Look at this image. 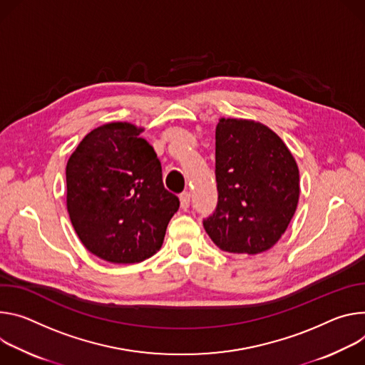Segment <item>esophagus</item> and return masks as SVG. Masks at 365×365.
<instances>
[{
    "label": "esophagus",
    "instance_id": "obj_1",
    "mask_svg": "<svg viewBox=\"0 0 365 365\" xmlns=\"http://www.w3.org/2000/svg\"><path fill=\"white\" fill-rule=\"evenodd\" d=\"M190 200H191V194H190L188 191H184V192H181V194H180V205H181V207H182L184 210H187V209H188V206H190Z\"/></svg>",
    "mask_w": 365,
    "mask_h": 365
}]
</instances>
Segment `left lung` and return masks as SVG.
Segmentation results:
<instances>
[{
	"label": "left lung",
	"instance_id": "1",
	"mask_svg": "<svg viewBox=\"0 0 365 365\" xmlns=\"http://www.w3.org/2000/svg\"><path fill=\"white\" fill-rule=\"evenodd\" d=\"M217 207L203 225L225 252L257 255L287 230L299 203L297 162L281 138L255 120L216 126Z\"/></svg>",
	"mask_w": 365,
	"mask_h": 365
}]
</instances>
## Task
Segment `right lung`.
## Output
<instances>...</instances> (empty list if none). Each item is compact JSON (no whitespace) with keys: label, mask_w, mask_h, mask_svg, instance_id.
<instances>
[{"label":"right lung","mask_w":365,"mask_h":365,"mask_svg":"<svg viewBox=\"0 0 365 365\" xmlns=\"http://www.w3.org/2000/svg\"><path fill=\"white\" fill-rule=\"evenodd\" d=\"M143 130L128 121L96 128L66 164L71 223L91 254L113 264L156 254L180 207L162 182L153 148L139 136Z\"/></svg>","instance_id":"obj_1"}]
</instances>
